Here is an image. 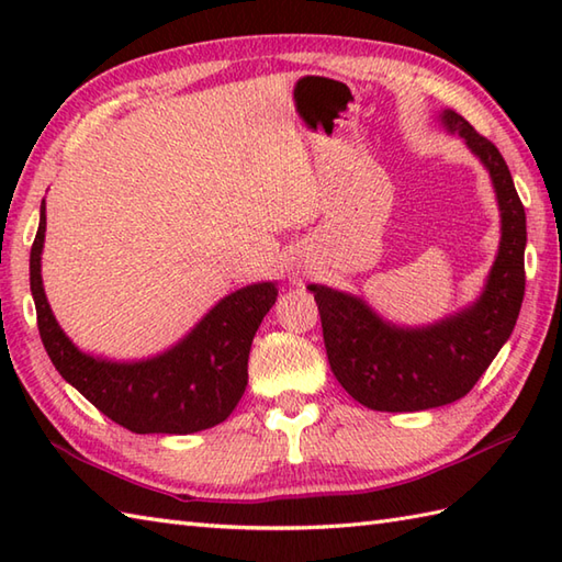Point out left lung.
<instances>
[{
    "instance_id": "8db88e82",
    "label": "left lung",
    "mask_w": 562,
    "mask_h": 562,
    "mask_svg": "<svg viewBox=\"0 0 562 562\" xmlns=\"http://www.w3.org/2000/svg\"><path fill=\"white\" fill-rule=\"evenodd\" d=\"M441 121L487 166L503 214V241L481 300L437 326L408 330L384 324L350 294L308 284L333 374L372 411L415 413L463 398L512 336L524 300L527 214L507 161L459 113L445 111Z\"/></svg>"
}]
</instances>
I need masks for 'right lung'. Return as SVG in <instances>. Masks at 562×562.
I'll return each mask as SVG.
<instances>
[{"instance_id": "right-lung-1", "label": "right lung", "mask_w": 562, "mask_h": 562, "mask_svg": "<svg viewBox=\"0 0 562 562\" xmlns=\"http://www.w3.org/2000/svg\"><path fill=\"white\" fill-rule=\"evenodd\" d=\"M45 200L31 246V292L38 330L55 369L113 423L137 435H190L232 415L248 384V352L278 300L274 282L250 284L212 308L193 333L154 360L117 364L81 355L57 326L41 280Z\"/></svg>"}]
</instances>
